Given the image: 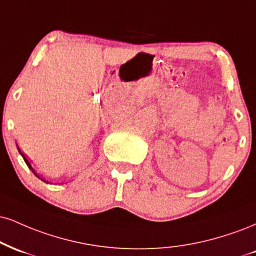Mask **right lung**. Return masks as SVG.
Returning <instances> with one entry per match:
<instances>
[{
	"label": "right lung",
	"mask_w": 256,
	"mask_h": 256,
	"mask_svg": "<svg viewBox=\"0 0 256 256\" xmlns=\"http://www.w3.org/2000/svg\"><path fill=\"white\" fill-rule=\"evenodd\" d=\"M16 146H18V144H16ZM18 150H19L20 155H21V156H22V158H24V162H26V164H27V166H28V168L30 169V170H32V172H33V173H34V175H36V176H38V178H39V175L36 173V170H34V169H33V167H32V166H30V162L28 161V160H27V158H26V156H24V152H21V150H20V148H19V146H18ZM44 181H45V180H44ZM45 182H46V181H45Z\"/></svg>",
	"instance_id": "1"
}]
</instances>
